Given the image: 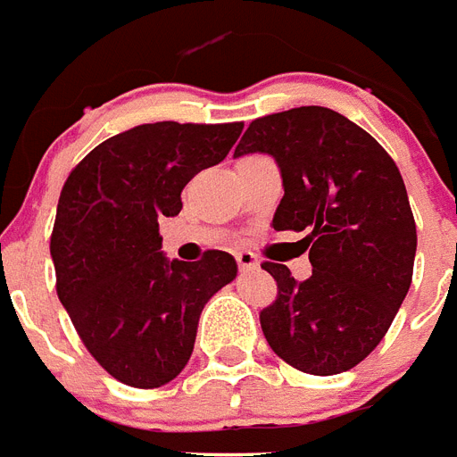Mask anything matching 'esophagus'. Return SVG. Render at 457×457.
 Here are the masks:
<instances>
[{
	"label": "esophagus",
	"mask_w": 457,
	"mask_h": 457,
	"mask_svg": "<svg viewBox=\"0 0 457 457\" xmlns=\"http://www.w3.org/2000/svg\"><path fill=\"white\" fill-rule=\"evenodd\" d=\"M236 262H238L240 271H254V269H259L257 257H254V254H252V252H247V250L236 252Z\"/></svg>",
	"instance_id": "1"
}]
</instances>
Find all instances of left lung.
I'll return each mask as SVG.
<instances>
[{"label": "left lung", "mask_w": 457, "mask_h": 457, "mask_svg": "<svg viewBox=\"0 0 457 457\" xmlns=\"http://www.w3.org/2000/svg\"><path fill=\"white\" fill-rule=\"evenodd\" d=\"M266 153L283 179L276 231H306L312 276L262 264L278 299L259 313L276 356L337 375L385 337L413 280L415 219L399 167L368 131L323 105L254 120L233 158Z\"/></svg>", "instance_id": "obj_1"}]
</instances>
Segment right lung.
I'll return each mask as SVG.
<instances>
[{
    "mask_svg": "<svg viewBox=\"0 0 457 457\" xmlns=\"http://www.w3.org/2000/svg\"><path fill=\"white\" fill-rule=\"evenodd\" d=\"M243 125H138L98 144L71 171L51 233L61 304L89 353L138 389L167 385L188 363L205 304L238 276L228 252L167 259L160 219L219 165Z\"/></svg>",
    "mask_w": 457,
    "mask_h": 457,
    "instance_id": "right-lung-1",
    "label": "right lung"
}]
</instances>
